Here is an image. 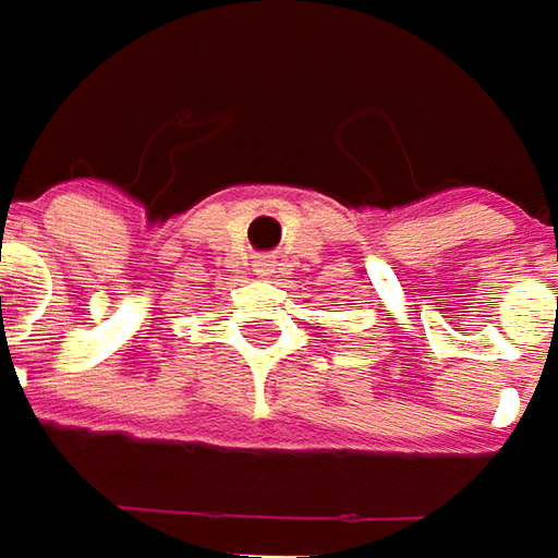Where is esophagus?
Returning a JSON list of instances; mask_svg holds the SVG:
<instances>
[{
    "instance_id": "1",
    "label": "esophagus",
    "mask_w": 558,
    "mask_h": 558,
    "mask_svg": "<svg viewBox=\"0 0 558 558\" xmlns=\"http://www.w3.org/2000/svg\"><path fill=\"white\" fill-rule=\"evenodd\" d=\"M276 272V257H269V254H260V257H254V276H260V279H267Z\"/></svg>"
}]
</instances>
